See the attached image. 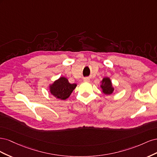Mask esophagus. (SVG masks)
<instances>
[{"mask_svg": "<svg viewBox=\"0 0 157 157\" xmlns=\"http://www.w3.org/2000/svg\"><path fill=\"white\" fill-rule=\"evenodd\" d=\"M84 82H89L90 81V78H88V77H85V78H84Z\"/></svg>", "mask_w": 157, "mask_h": 157, "instance_id": "obj_1", "label": "esophagus"}]
</instances>
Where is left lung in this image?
<instances>
[{"label":"left lung","mask_w":157,"mask_h":157,"mask_svg":"<svg viewBox=\"0 0 157 157\" xmlns=\"http://www.w3.org/2000/svg\"><path fill=\"white\" fill-rule=\"evenodd\" d=\"M100 87L102 89V92L107 95L111 94L114 91V88L113 87L111 80L108 77L103 78Z\"/></svg>","instance_id":"8db88e82"}]
</instances>
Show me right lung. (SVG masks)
Returning a JSON list of instances; mask_svg holds the SVG:
<instances>
[{"instance_id": "1", "label": "right lung", "mask_w": 157, "mask_h": 157, "mask_svg": "<svg viewBox=\"0 0 157 157\" xmlns=\"http://www.w3.org/2000/svg\"><path fill=\"white\" fill-rule=\"evenodd\" d=\"M77 86L76 84H71L64 77L56 80L50 85V92L56 98L65 100L67 99Z\"/></svg>"}]
</instances>
